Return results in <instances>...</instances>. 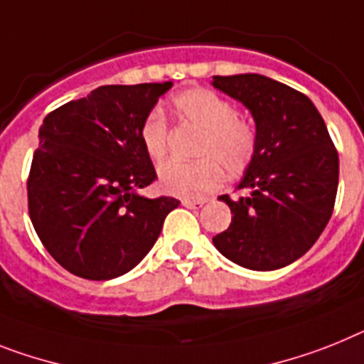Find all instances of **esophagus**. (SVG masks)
<instances>
[{"label": "esophagus", "instance_id": "1", "mask_svg": "<svg viewBox=\"0 0 364 364\" xmlns=\"http://www.w3.org/2000/svg\"><path fill=\"white\" fill-rule=\"evenodd\" d=\"M181 205L187 207V209H200V207H203V201H200V200H183Z\"/></svg>", "mask_w": 364, "mask_h": 364}]
</instances>
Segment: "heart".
<instances>
[{
    "instance_id": "heart-1",
    "label": "heart",
    "mask_w": 364,
    "mask_h": 364,
    "mask_svg": "<svg viewBox=\"0 0 364 364\" xmlns=\"http://www.w3.org/2000/svg\"><path fill=\"white\" fill-rule=\"evenodd\" d=\"M176 116L185 124L201 129L192 163L170 161L159 168V183L173 196L198 200L216 191L225 172L239 176L253 161L257 135L252 122L235 112L233 105L209 88L196 87L172 97ZM140 140L154 163L168 154V125L163 114L151 111L142 122Z\"/></svg>"
}]
</instances>
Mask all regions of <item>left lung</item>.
<instances>
[{"label": "left lung", "mask_w": 364, "mask_h": 364, "mask_svg": "<svg viewBox=\"0 0 364 364\" xmlns=\"http://www.w3.org/2000/svg\"><path fill=\"white\" fill-rule=\"evenodd\" d=\"M213 87L250 109L257 148L233 201L231 224L213 244L250 270H277L311 250L331 218L338 154L309 97L259 73L215 75Z\"/></svg>", "instance_id": "obj_1"}]
</instances>
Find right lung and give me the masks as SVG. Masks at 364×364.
Instances as JSON below:
<instances>
[{"label":"right lung","instance_id":"right-lung-1","mask_svg":"<svg viewBox=\"0 0 364 364\" xmlns=\"http://www.w3.org/2000/svg\"><path fill=\"white\" fill-rule=\"evenodd\" d=\"M166 83L105 85L44 118L27 179L29 216L51 257L105 281L154 248L176 198L140 196L157 179L140 127Z\"/></svg>","mask_w":364,"mask_h":364}]
</instances>
